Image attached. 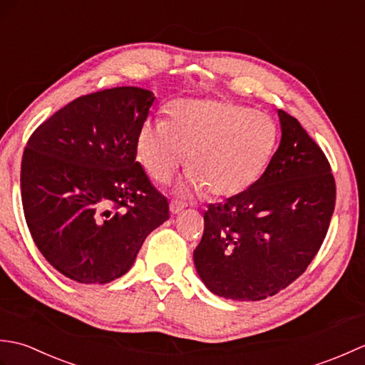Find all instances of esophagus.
<instances>
[{"mask_svg": "<svg viewBox=\"0 0 365 365\" xmlns=\"http://www.w3.org/2000/svg\"><path fill=\"white\" fill-rule=\"evenodd\" d=\"M183 208H185V204L180 202V200H173V202L169 204V210H170V213H173V215L182 213Z\"/></svg>", "mask_w": 365, "mask_h": 365, "instance_id": "esophagus-1", "label": "esophagus"}]
</instances>
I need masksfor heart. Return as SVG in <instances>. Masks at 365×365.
I'll list each match as a JSON object with an SVG mask.
<instances>
[{"instance_id":"1","label":"heart","mask_w":365,"mask_h":365,"mask_svg":"<svg viewBox=\"0 0 365 365\" xmlns=\"http://www.w3.org/2000/svg\"><path fill=\"white\" fill-rule=\"evenodd\" d=\"M276 141L277 127L267 113L222 100L183 98L169 106L168 120L144 123L136 152L155 182L168 183L187 160L191 170L182 192L207 188L216 197H230L259 180Z\"/></svg>"}]
</instances>
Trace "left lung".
Instances as JSON below:
<instances>
[{"label":"left lung","mask_w":365,"mask_h":365,"mask_svg":"<svg viewBox=\"0 0 365 365\" xmlns=\"http://www.w3.org/2000/svg\"><path fill=\"white\" fill-rule=\"evenodd\" d=\"M277 118L281 143L265 173L204 215L192 257L216 297H273L304 273L327 237L336 205L329 163L297 119L282 110Z\"/></svg>","instance_id":"obj_1"}]
</instances>
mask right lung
Wrapping results in <instances>:
<instances>
[{"mask_svg":"<svg viewBox=\"0 0 365 365\" xmlns=\"http://www.w3.org/2000/svg\"><path fill=\"white\" fill-rule=\"evenodd\" d=\"M153 92L113 88L45 120L21 160V202L38 251L80 284H108L133 267L169 204L136 161Z\"/></svg>","mask_w":365,"mask_h":365,"instance_id":"add662e5","label":"right lung"}]
</instances>
